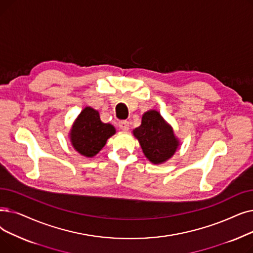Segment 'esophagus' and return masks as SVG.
I'll return each mask as SVG.
<instances>
[{
	"label": "esophagus",
	"mask_w": 253,
	"mask_h": 253,
	"mask_svg": "<svg viewBox=\"0 0 253 253\" xmlns=\"http://www.w3.org/2000/svg\"><path fill=\"white\" fill-rule=\"evenodd\" d=\"M119 127L121 130L127 131V130H129V122L128 121H120L119 122Z\"/></svg>",
	"instance_id": "1"
}]
</instances>
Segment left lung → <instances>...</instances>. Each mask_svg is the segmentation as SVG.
<instances>
[{"label":"left lung","instance_id":"8db88e82","mask_svg":"<svg viewBox=\"0 0 253 253\" xmlns=\"http://www.w3.org/2000/svg\"><path fill=\"white\" fill-rule=\"evenodd\" d=\"M144 156L153 164H162L174 155L179 147L172 127L160 113L150 110L142 115L141 125L133 130Z\"/></svg>","mask_w":253,"mask_h":253}]
</instances>
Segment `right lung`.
Wrapping results in <instances>:
<instances>
[{
	"label": "right lung",
	"mask_w": 253,
	"mask_h": 253,
	"mask_svg": "<svg viewBox=\"0 0 253 253\" xmlns=\"http://www.w3.org/2000/svg\"><path fill=\"white\" fill-rule=\"evenodd\" d=\"M115 133L116 129L112 124L101 122L99 113L86 106L73 124L70 139L79 154L92 158L99 153L106 140Z\"/></svg>",
	"instance_id": "obj_1"
}]
</instances>
